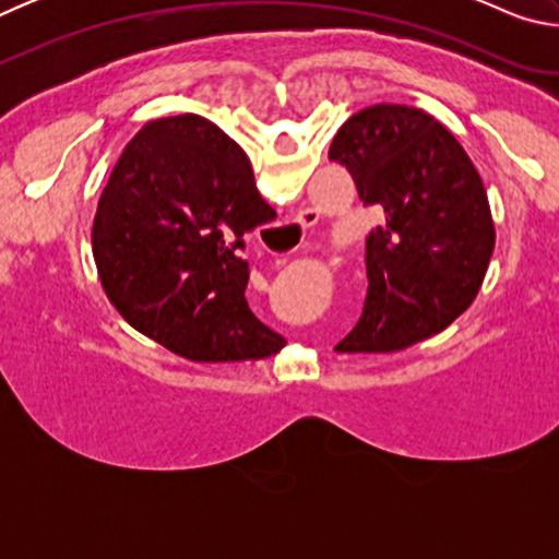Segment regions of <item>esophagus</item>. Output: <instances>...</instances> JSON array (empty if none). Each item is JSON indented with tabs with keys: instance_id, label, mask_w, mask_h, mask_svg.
Here are the masks:
<instances>
[{
	"instance_id": "1",
	"label": "esophagus",
	"mask_w": 559,
	"mask_h": 559,
	"mask_svg": "<svg viewBox=\"0 0 559 559\" xmlns=\"http://www.w3.org/2000/svg\"><path fill=\"white\" fill-rule=\"evenodd\" d=\"M316 222V214H306V224H313Z\"/></svg>"
}]
</instances>
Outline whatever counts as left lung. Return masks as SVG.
Returning a JSON list of instances; mask_svg holds the SVG:
<instances>
[{"mask_svg":"<svg viewBox=\"0 0 559 559\" xmlns=\"http://www.w3.org/2000/svg\"><path fill=\"white\" fill-rule=\"evenodd\" d=\"M328 157L384 212L367 236L362 316L335 353H396L439 335L476 300L496 249L466 150L429 112L380 103L343 122Z\"/></svg>","mask_w":559,"mask_h":559,"instance_id":"obj_1","label":"left lung"}]
</instances>
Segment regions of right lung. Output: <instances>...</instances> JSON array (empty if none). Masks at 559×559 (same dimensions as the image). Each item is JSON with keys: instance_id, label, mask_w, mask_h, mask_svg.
<instances>
[{"instance_id": "obj_1", "label": "right lung", "mask_w": 559, "mask_h": 559, "mask_svg": "<svg viewBox=\"0 0 559 559\" xmlns=\"http://www.w3.org/2000/svg\"><path fill=\"white\" fill-rule=\"evenodd\" d=\"M276 212L243 150L194 112L145 122L103 189L91 246L108 300L169 353L243 362L286 345L246 302L243 234Z\"/></svg>"}]
</instances>
